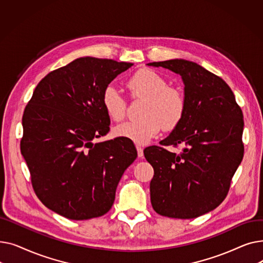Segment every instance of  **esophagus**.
I'll return each instance as SVG.
<instances>
[{"mask_svg": "<svg viewBox=\"0 0 263 263\" xmlns=\"http://www.w3.org/2000/svg\"><path fill=\"white\" fill-rule=\"evenodd\" d=\"M136 150H137V156H139V158H143L144 153H143L142 146L141 145H136Z\"/></svg>", "mask_w": 263, "mask_h": 263, "instance_id": "34e87169", "label": "esophagus"}]
</instances>
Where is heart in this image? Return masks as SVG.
Masks as SVG:
<instances>
[{
	"label": "heart",
	"mask_w": 263,
	"mask_h": 263,
	"mask_svg": "<svg viewBox=\"0 0 263 263\" xmlns=\"http://www.w3.org/2000/svg\"><path fill=\"white\" fill-rule=\"evenodd\" d=\"M127 88L133 99L146 100L142 112L144 118L117 126L115 135L141 145L156 136L162 127L173 130L183 119L186 109L183 92L168 86L166 80L158 72L148 68L140 69L127 81ZM101 103L110 120H123L127 105L113 85L103 89Z\"/></svg>",
	"instance_id": "b5f03b06"
}]
</instances>
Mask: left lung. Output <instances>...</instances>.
Here are the masks:
<instances>
[{"label": "left lung", "instance_id": "left-lung-1", "mask_svg": "<svg viewBox=\"0 0 263 263\" xmlns=\"http://www.w3.org/2000/svg\"><path fill=\"white\" fill-rule=\"evenodd\" d=\"M180 74L185 114L160 142L178 147L177 155L160 146L144 149L154 167L150 199L163 216L189 219L214 210L226 198L244 155L243 113L227 83L196 63L170 60L149 63Z\"/></svg>", "mask_w": 263, "mask_h": 263}]
</instances>
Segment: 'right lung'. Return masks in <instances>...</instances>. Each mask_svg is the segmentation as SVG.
I'll list each match as a JSON object with an SVG mask.
<instances>
[{"label": "right lung", "mask_w": 263, "mask_h": 263, "mask_svg": "<svg viewBox=\"0 0 263 263\" xmlns=\"http://www.w3.org/2000/svg\"><path fill=\"white\" fill-rule=\"evenodd\" d=\"M132 65L77 59L41 80L25 106L21 154L37 197L62 216L82 220L108 212L137 157L127 139L92 143L109 131L103 89Z\"/></svg>", "instance_id": "right-lung-1"}]
</instances>
